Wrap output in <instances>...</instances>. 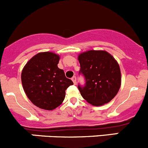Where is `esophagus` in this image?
Wrapping results in <instances>:
<instances>
[{
    "label": "esophagus",
    "instance_id": "obj_1",
    "mask_svg": "<svg viewBox=\"0 0 148 148\" xmlns=\"http://www.w3.org/2000/svg\"><path fill=\"white\" fill-rule=\"evenodd\" d=\"M71 80H72V82H74V84H77V78H76L75 76H74V77L71 78Z\"/></svg>",
    "mask_w": 148,
    "mask_h": 148
}]
</instances>
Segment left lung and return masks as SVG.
Returning <instances> with one entry per match:
<instances>
[{
  "label": "left lung",
  "instance_id": "8db88e82",
  "mask_svg": "<svg viewBox=\"0 0 148 148\" xmlns=\"http://www.w3.org/2000/svg\"><path fill=\"white\" fill-rule=\"evenodd\" d=\"M80 71L84 76V86L79 85L82 97L93 106L110 102L121 86L120 66L106 51L89 50L78 56Z\"/></svg>",
  "mask_w": 148,
  "mask_h": 148
}]
</instances>
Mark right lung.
Masks as SVG:
<instances>
[{"label": "right lung", "instance_id": "obj_1", "mask_svg": "<svg viewBox=\"0 0 148 148\" xmlns=\"http://www.w3.org/2000/svg\"><path fill=\"white\" fill-rule=\"evenodd\" d=\"M60 56L53 52H41L33 56L21 73L23 90L31 102L39 108L53 110L64 99L66 89L73 82L58 67Z\"/></svg>", "mask_w": 148, "mask_h": 148}]
</instances>
